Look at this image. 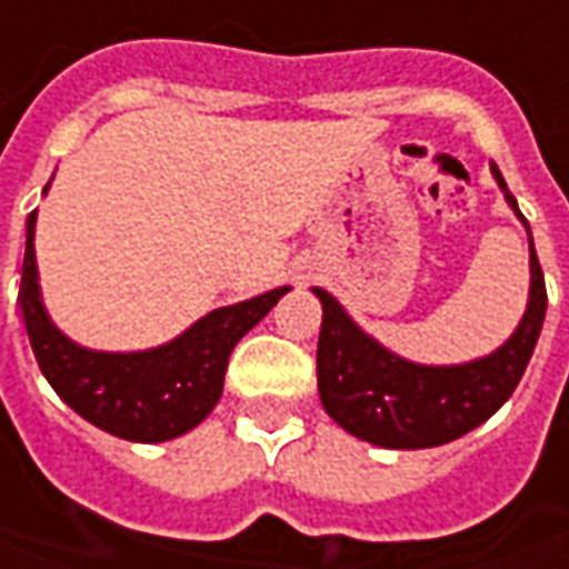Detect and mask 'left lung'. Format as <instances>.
Wrapping results in <instances>:
<instances>
[{"label": "left lung", "instance_id": "left-lung-1", "mask_svg": "<svg viewBox=\"0 0 569 569\" xmlns=\"http://www.w3.org/2000/svg\"><path fill=\"white\" fill-rule=\"evenodd\" d=\"M502 198L527 228L530 243V296L518 329L493 353L460 366H420L387 350L362 332L341 301L313 286L322 305L320 345H317V383L322 408L350 436L378 448L418 451L466 436L481 427L512 396L527 362L533 357L539 329L546 320V280L539 268L530 224L506 179L490 163Z\"/></svg>", "mask_w": 569, "mask_h": 569}]
</instances>
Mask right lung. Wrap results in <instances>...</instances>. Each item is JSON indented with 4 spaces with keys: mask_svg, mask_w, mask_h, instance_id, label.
<instances>
[{
    "mask_svg": "<svg viewBox=\"0 0 569 569\" xmlns=\"http://www.w3.org/2000/svg\"><path fill=\"white\" fill-rule=\"evenodd\" d=\"M32 240L36 210L27 216L20 277V310L36 362L76 415L128 441L154 445L198 427L222 396L224 369L237 341L289 292V286H277L264 296L210 310L173 341L149 350H91L67 338L48 317Z\"/></svg>",
    "mask_w": 569,
    "mask_h": 569,
    "instance_id": "1",
    "label": "right lung"
}]
</instances>
